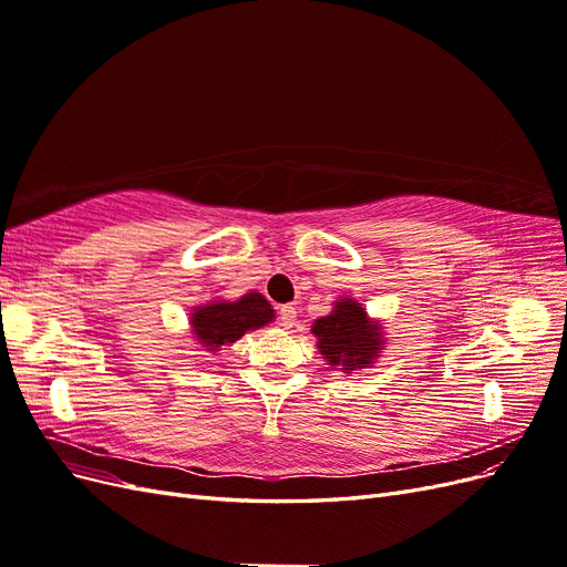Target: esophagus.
Segmentation results:
<instances>
[{"label": "esophagus", "instance_id": "1", "mask_svg": "<svg viewBox=\"0 0 567 567\" xmlns=\"http://www.w3.org/2000/svg\"><path fill=\"white\" fill-rule=\"evenodd\" d=\"M296 317H298V312H296V307H290V305H284L281 310H279V321H281V326L284 329H293V323H296Z\"/></svg>", "mask_w": 567, "mask_h": 567}]
</instances>
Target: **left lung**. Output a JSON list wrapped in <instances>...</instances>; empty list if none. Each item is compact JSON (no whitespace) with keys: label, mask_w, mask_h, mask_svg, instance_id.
Returning <instances> with one entry per match:
<instances>
[{"label":"left lung","mask_w":567,"mask_h":567,"mask_svg":"<svg viewBox=\"0 0 567 567\" xmlns=\"http://www.w3.org/2000/svg\"><path fill=\"white\" fill-rule=\"evenodd\" d=\"M312 333L326 362L346 373L373 364L383 348L381 326L371 321L364 307L352 298L338 300L329 317L312 323Z\"/></svg>","instance_id":"8db88e82"}]
</instances>
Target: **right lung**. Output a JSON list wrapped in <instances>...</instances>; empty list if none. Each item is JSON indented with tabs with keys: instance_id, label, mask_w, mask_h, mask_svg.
<instances>
[{
	"instance_id": "1",
	"label": "right lung",
	"mask_w": 567,
	"mask_h": 567,
	"mask_svg": "<svg viewBox=\"0 0 567 567\" xmlns=\"http://www.w3.org/2000/svg\"><path fill=\"white\" fill-rule=\"evenodd\" d=\"M274 319L271 305L260 293H246L234 302L213 300L192 312V331L208 352L231 346L248 331L262 329Z\"/></svg>"
}]
</instances>
